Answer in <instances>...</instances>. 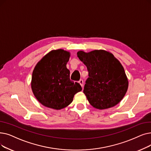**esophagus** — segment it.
<instances>
[{"label": "esophagus", "mask_w": 151, "mask_h": 151, "mask_svg": "<svg viewBox=\"0 0 151 151\" xmlns=\"http://www.w3.org/2000/svg\"><path fill=\"white\" fill-rule=\"evenodd\" d=\"M79 83L80 84V85H81V86L82 87H83L84 84H83V80L81 79V80L79 81Z\"/></svg>", "instance_id": "obj_1"}]
</instances>
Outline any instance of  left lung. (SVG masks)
Here are the masks:
<instances>
[{
  "label": "left lung",
  "instance_id": "1",
  "mask_svg": "<svg viewBox=\"0 0 151 151\" xmlns=\"http://www.w3.org/2000/svg\"><path fill=\"white\" fill-rule=\"evenodd\" d=\"M77 56L86 65L89 78L83 93L89 104L97 109H106L119 104L125 95L128 81L120 62L104 50L88 53L78 51Z\"/></svg>",
  "mask_w": 151,
  "mask_h": 151
}]
</instances>
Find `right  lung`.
<instances>
[{
  "instance_id": "add662e5",
  "label": "right lung",
  "mask_w": 151,
  "mask_h": 151,
  "mask_svg": "<svg viewBox=\"0 0 151 151\" xmlns=\"http://www.w3.org/2000/svg\"><path fill=\"white\" fill-rule=\"evenodd\" d=\"M70 52L53 50L45 55L32 71L31 89L37 100L43 106L60 110L66 107L75 94L82 90L78 83L70 79L66 65Z\"/></svg>"
}]
</instances>
